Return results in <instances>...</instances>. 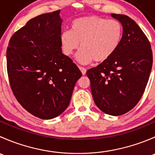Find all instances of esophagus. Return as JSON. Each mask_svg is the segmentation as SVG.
Here are the masks:
<instances>
[{"instance_id": "1", "label": "esophagus", "mask_w": 155, "mask_h": 155, "mask_svg": "<svg viewBox=\"0 0 155 155\" xmlns=\"http://www.w3.org/2000/svg\"><path fill=\"white\" fill-rule=\"evenodd\" d=\"M79 70H80L81 72H82V75L86 74V69H85V68H82V67H79Z\"/></svg>"}]
</instances>
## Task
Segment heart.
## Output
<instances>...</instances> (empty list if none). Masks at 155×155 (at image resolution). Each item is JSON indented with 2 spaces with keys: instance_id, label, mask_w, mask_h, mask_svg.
I'll return each instance as SVG.
<instances>
[{
  "instance_id": "1",
  "label": "heart",
  "mask_w": 155,
  "mask_h": 155,
  "mask_svg": "<svg viewBox=\"0 0 155 155\" xmlns=\"http://www.w3.org/2000/svg\"><path fill=\"white\" fill-rule=\"evenodd\" d=\"M122 37V26L117 20L89 15L78 18L71 23V31L61 35L64 53L70 56L79 48L76 55L81 64H88L94 61L102 63L115 52Z\"/></svg>"
}]
</instances>
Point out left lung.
Here are the masks:
<instances>
[{"instance_id":"8db88e82","label":"left lung","mask_w":155,"mask_h":155,"mask_svg":"<svg viewBox=\"0 0 155 155\" xmlns=\"http://www.w3.org/2000/svg\"><path fill=\"white\" fill-rule=\"evenodd\" d=\"M111 16L123 28L119 46L112 57L86 73L97 107L118 116L131 110L143 96L153 58L148 38L132 18L119 14Z\"/></svg>"}]
</instances>
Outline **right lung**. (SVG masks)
I'll return each instance as SVG.
<instances>
[{
    "instance_id": "1",
    "label": "right lung",
    "mask_w": 155,
    "mask_h": 155,
    "mask_svg": "<svg viewBox=\"0 0 155 155\" xmlns=\"http://www.w3.org/2000/svg\"><path fill=\"white\" fill-rule=\"evenodd\" d=\"M60 10L29 20L11 37L7 50L10 87L23 108L41 119L64 112L82 73L62 53Z\"/></svg>"
}]
</instances>
